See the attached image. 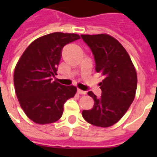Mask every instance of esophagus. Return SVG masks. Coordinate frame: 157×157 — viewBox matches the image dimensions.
<instances>
[{"label": "esophagus", "instance_id": "obj_1", "mask_svg": "<svg viewBox=\"0 0 157 157\" xmlns=\"http://www.w3.org/2000/svg\"><path fill=\"white\" fill-rule=\"evenodd\" d=\"M77 93L80 94H86V91L81 90L80 89H77Z\"/></svg>", "mask_w": 157, "mask_h": 157}]
</instances>
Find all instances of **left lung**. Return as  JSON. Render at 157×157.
<instances>
[{
  "label": "left lung",
  "instance_id": "1",
  "mask_svg": "<svg viewBox=\"0 0 157 157\" xmlns=\"http://www.w3.org/2000/svg\"><path fill=\"white\" fill-rule=\"evenodd\" d=\"M81 38L94 56L95 71L103 77L98 84L101 98L88 92L94 105L92 109L84 110L82 117L95 126H112L121 119L134 101L138 82L136 70L125 49L112 36L81 35Z\"/></svg>",
  "mask_w": 157,
  "mask_h": 157
}]
</instances>
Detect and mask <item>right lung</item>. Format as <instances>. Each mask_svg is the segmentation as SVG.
<instances>
[{"mask_svg":"<svg viewBox=\"0 0 157 157\" xmlns=\"http://www.w3.org/2000/svg\"><path fill=\"white\" fill-rule=\"evenodd\" d=\"M75 33H54L36 39L23 53L13 72V85L20 107L36 124L57 121L63 104L74 97L76 87L52 81L57 75L64 45L80 39Z\"/></svg>","mask_w":157,"mask_h":157,"instance_id":"1","label":"right lung"}]
</instances>
